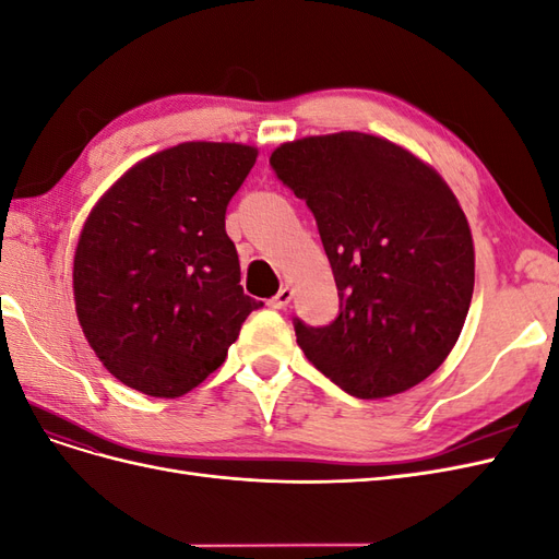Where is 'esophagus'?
I'll return each instance as SVG.
<instances>
[{
	"instance_id": "obj_1",
	"label": "esophagus",
	"mask_w": 559,
	"mask_h": 559,
	"mask_svg": "<svg viewBox=\"0 0 559 559\" xmlns=\"http://www.w3.org/2000/svg\"><path fill=\"white\" fill-rule=\"evenodd\" d=\"M292 298H294V292L289 289V286H282V289L277 292V296H273V300H270V308L282 310V308L289 306Z\"/></svg>"
}]
</instances>
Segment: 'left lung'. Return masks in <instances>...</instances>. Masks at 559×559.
Listing matches in <instances>:
<instances>
[{"label":"left lung","mask_w":559,"mask_h":559,"mask_svg":"<svg viewBox=\"0 0 559 559\" xmlns=\"http://www.w3.org/2000/svg\"><path fill=\"white\" fill-rule=\"evenodd\" d=\"M277 179L314 214L341 312L294 319L306 357L357 399H384L441 366L468 314L476 257L433 167L382 138L335 132L277 146Z\"/></svg>","instance_id":"1"}]
</instances>
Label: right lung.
I'll return each mask as SVG.
<instances>
[{"label":"right lung","mask_w":559,"mask_h":559,"mask_svg":"<svg viewBox=\"0 0 559 559\" xmlns=\"http://www.w3.org/2000/svg\"><path fill=\"white\" fill-rule=\"evenodd\" d=\"M259 151L183 142L99 198L74 253V300L97 359L146 396L191 392L263 302L240 286L226 207Z\"/></svg>","instance_id":"1"}]
</instances>
